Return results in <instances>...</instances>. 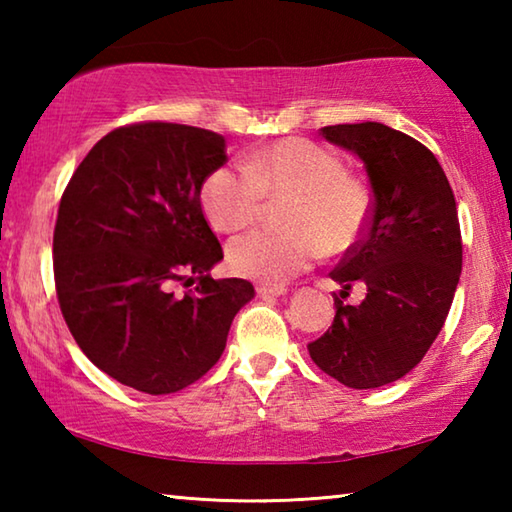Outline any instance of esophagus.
I'll return each mask as SVG.
<instances>
[{
	"label": "esophagus",
	"instance_id": "esophagus-1",
	"mask_svg": "<svg viewBox=\"0 0 512 512\" xmlns=\"http://www.w3.org/2000/svg\"><path fill=\"white\" fill-rule=\"evenodd\" d=\"M257 293L264 298H275V296H282V293H287V289H284L282 284H259Z\"/></svg>",
	"mask_w": 512,
	"mask_h": 512
}]
</instances>
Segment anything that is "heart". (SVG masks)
<instances>
[{
  "mask_svg": "<svg viewBox=\"0 0 512 512\" xmlns=\"http://www.w3.org/2000/svg\"><path fill=\"white\" fill-rule=\"evenodd\" d=\"M201 201L221 232H239L259 221L266 201L284 205L289 230H255L228 246L232 273L266 284H284L314 266L327 250L343 255L366 235L372 194L366 180L348 173L325 146L300 137L250 153L244 164H221L205 178Z\"/></svg>",
  "mask_w": 512,
  "mask_h": 512,
  "instance_id": "heart-1",
  "label": "heart"
}]
</instances>
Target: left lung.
Wrapping results in <instances>:
<instances>
[{
    "label": "left lung",
    "mask_w": 512,
    "mask_h": 512,
    "mask_svg": "<svg viewBox=\"0 0 512 512\" xmlns=\"http://www.w3.org/2000/svg\"><path fill=\"white\" fill-rule=\"evenodd\" d=\"M327 142L357 153L372 185L366 235L334 268L343 291L334 323L307 348L316 366L350 388L404 377L436 341L463 266L454 192L427 146L379 121L320 128ZM354 283L361 306H343Z\"/></svg>",
    "instance_id": "left-lung-1"
}]
</instances>
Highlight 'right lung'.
<instances>
[{
    "label": "right lung",
    "mask_w": 512,
    "mask_h": 512,
    "mask_svg": "<svg viewBox=\"0 0 512 512\" xmlns=\"http://www.w3.org/2000/svg\"><path fill=\"white\" fill-rule=\"evenodd\" d=\"M228 162L225 137L140 121L92 146L60 198L54 280L63 318L94 366L149 395L183 391L223 354L232 318L255 296L223 259L201 187ZM199 280L185 297L176 281Z\"/></svg>",
    "instance_id": "obj_1"
}]
</instances>
